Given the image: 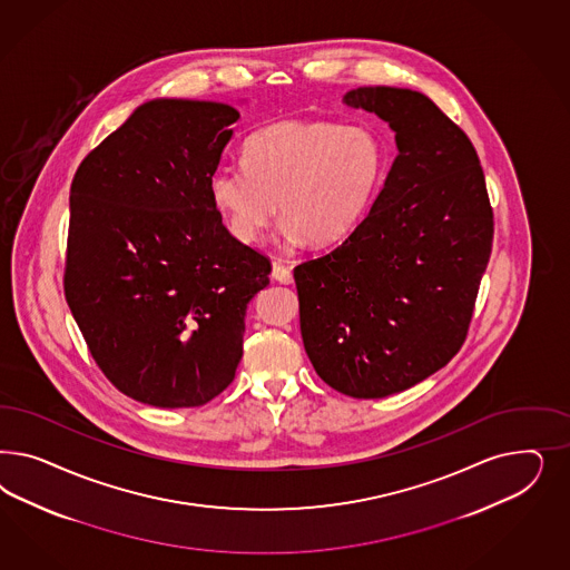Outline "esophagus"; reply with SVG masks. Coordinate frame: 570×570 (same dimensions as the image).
Instances as JSON below:
<instances>
[{"instance_id": "obj_1", "label": "esophagus", "mask_w": 570, "mask_h": 570, "mask_svg": "<svg viewBox=\"0 0 570 570\" xmlns=\"http://www.w3.org/2000/svg\"><path fill=\"white\" fill-rule=\"evenodd\" d=\"M272 277L277 279L279 284H293V272H291V267H286L282 261H274Z\"/></svg>"}]
</instances>
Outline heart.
I'll list each match as a JSON object with an SVG mask.
<instances>
[{"label": "heart", "instance_id": "heart-1", "mask_svg": "<svg viewBox=\"0 0 570 570\" xmlns=\"http://www.w3.org/2000/svg\"><path fill=\"white\" fill-rule=\"evenodd\" d=\"M384 146L363 125L284 119L242 144L240 165L210 175V200L244 244L259 242L284 215L286 240L332 244L351 234L384 179Z\"/></svg>", "mask_w": 570, "mask_h": 570}]
</instances>
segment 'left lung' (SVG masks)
Masks as SVG:
<instances>
[{
	"label": "left lung",
	"instance_id": "obj_1",
	"mask_svg": "<svg viewBox=\"0 0 570 570\" xmlns=\"http://www.w3.org/2000/svg\"><path fill=\"white\" fill-rule=\"evenodd\" d=\"M343 102L389 122L399 155L362 224L294 267L301 334L334 391L382 399L429 379L464 345L493 210L472 141L429 96L357 87Z\"/></svg>",
	"mask_w": 570,
	"mask_h": 570
}]
</instances>
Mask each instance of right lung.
I'll return each mask as SVG.
<instances>
[{"mask_svg": "<svg viewBox=\"0 0 570 570\" xmlns=\"http://www.w3.org/2000/svg\"><path fill=\"white\" fill-rule=\"evenodd\" d=\"M238 119L229 104H141L70 186V313L106 379L155 407L227 389L246 307L269 284L272 263L227 232L208 191Z\"/></svg>", "mask_w": 570, "mask_h": 570, "instance_id": "add662e5", "label": "right lung"}]
</instances>
